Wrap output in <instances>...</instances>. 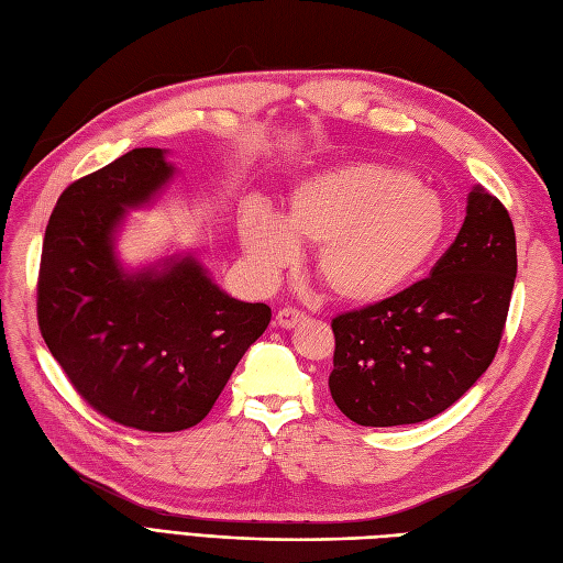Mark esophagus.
I'll use <instances>...</instances> for the list:
<instances>
[{"label": "esophagus", "instance_id": "obj_1", "mask_svg": "<svg viewBox=\"0 0 563 563\" xmlns=\"http://www.w3.org/2000/svg\"><path fill=\"white\" fill-rule=\"evenodd\" d=\"M305 319H308V314L296 310V308H282V310L277 312V317H275V321L279 323L282 329H296L298 323H302Z\"/></svg>", "mask_w": 563, "mask_h": 563}]
</instances>
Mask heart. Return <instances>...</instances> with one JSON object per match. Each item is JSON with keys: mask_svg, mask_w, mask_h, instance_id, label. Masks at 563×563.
I'll return each instance as SVG.
<instances>
[{"mask_svg": "<svg viewBox=\"0 0 563 563\" xmlns=\"http://www.w3.org/2000/svg\"><path fill=\"white\" fill-rule=\"evenodd\" d=\"M444 230V207L416 176L368 162L300 183L288 223L263 207L242 216V244L255 267L275 275L296 261L302 240L319 246L321 286L350 305L397 294L430 261Z\"/></svg>", "mask_w": 563, "mask_h": 563, "instance_id": "obj_1", "label": "heart"}]
</instances>
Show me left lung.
Returning <instances> with one entry per match:
<instances>
[{
  "instance_id": "left-lung-1",
  "label": "left lung",
  "mask_w": 563,
  "mask_h": 563,
  "mask_svg": "<svg viewBox=\"0 0 563 563\" xmlns=\"http://www.w3.org/2000/svg\"><path fill=\"white\" fill-rule=\"evenodd\" d=\"M517 277L505 203L482 187L430 277L333 317L331 397L364 428L430 420L482 378L500 347Z\"/></svg>"
}]
</instances>
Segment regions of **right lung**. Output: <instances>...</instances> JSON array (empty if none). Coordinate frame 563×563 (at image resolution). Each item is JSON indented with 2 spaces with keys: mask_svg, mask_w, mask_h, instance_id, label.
<instances>
[{
  "mask_svg": "<svg viewBox=\"0 0 563 563\" xmlns=\"http://www.w3.org/2000/svg\"><path fill=\"white\" fill-rule=\"evenodd\" d=\"M157 147H135L70 183L48 218L37 321L46 347L96 413L141 432H180L209 416L244 352L267 329L265 302H242L183 258L124 275L112 232L172 178Z\"/></svg>",
  "mask_w": 563,
  "mask_h": 563,
  "instance_id": "obj_1",
  "label": "right lung"
}]
</instances>
